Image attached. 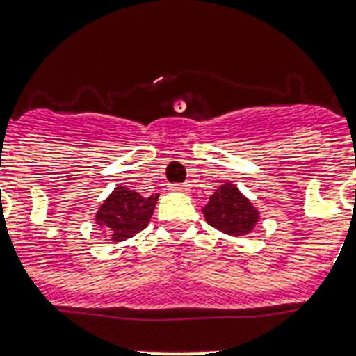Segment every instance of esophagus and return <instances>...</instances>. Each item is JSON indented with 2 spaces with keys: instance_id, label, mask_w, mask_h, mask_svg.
I'll list each match as a JSON object with an SVG mask.
<instances>
[{
  "instance_id": "1",
  "label": "esophagus",
  "mask_w": 356,
  "mask_h": 356,
  "mask_svg": "<svg viewBox=\"0 0 356 356\" xmlns=\"http://www.w3.org/2000/svg\"><path fill=\"white\" fill-rule=\"evenodd\" d=\"M191 189L189 184H172L171 191H180V193H187Z\"/></svg>"
}]
</instances>
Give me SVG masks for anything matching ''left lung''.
<instances>
[{
    "mask_svg": "<svg viewBox=\"0 0 356 356\" xmlns=\"http://www.w3.org/2000/svg\"><path fill=\"white\" fill-rule=\"evenodd\" d=\"M204 214L213 227L233 236L251 233L258 220V213L251 202L231 184H225L211 196Z\"/></svg>",
    "mask_w": 356,
    "mask_h": 356,
    "instance_id": "obj_1",
    "label": "left lung"
}]
</instances>
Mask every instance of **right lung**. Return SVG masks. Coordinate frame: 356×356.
Returning a JSON list of instances; mask_svg holds the SVG:
<instances>
[{
    "mask_svg": "<svg viewBox=\"0 0 356 356\" xmlns=\"http://www.w3.org/2000/svg\"><path fill=\"white\" fill-rule=\"evenodd\" d=\"M156 200L158 195L143 198L136 191L118 185L98 209L96 220L113 242H122L147 227Z\"/></svg>",
    "mask_w": 356,
    "mask_h": 356,
    "instance_id": "1",
    "label": "right lung"
}]
</instances>
